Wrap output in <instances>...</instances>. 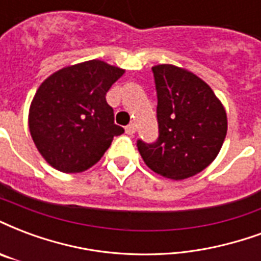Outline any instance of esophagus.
Listing matches in <instances>:
<instances>
[{"label": "esophagus", "instance_id": "1", "mask_svg": "<svg viewBox=\"0 0 261 261\" xmlns=\"http://www.w3.org/2000/svg\"><path fill=\"white\" fill-rule=\"evenodd\" d=\"M136 133V124H128L125 127V134H128V136H133Z\"/></svg>", "mask_w": 261, "mask_h": 261}]
</instances>
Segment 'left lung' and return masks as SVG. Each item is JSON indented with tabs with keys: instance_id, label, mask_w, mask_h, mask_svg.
I'll use <instances>...</instances> for the list:
<instances>
[{
	"instance_id": "8db88e82",
	"label": "left lung",
	"mask_w": 261,
	"mask_h": 261,
	"mask_svg": "<svg viewBox=\"0 0 261 261\" xmlns=\"http://www.w3.org/2000/svg\"><path fill=\"white\" fill-rule=\"evenodd\" d=\"M159 138L138 141L145 165L166 178L185 179L216 159L227 136V113L209 84L174 65L152 67Z\"/></svg>"
}]
</instances>
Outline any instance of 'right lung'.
I'll list each match as a JSON object with an SVG mask.
<instances>
[{
  "mask_svg": "<svg viewBox=\"0 0 261 261\" xmlns=\"http://www.w3.org/2000/svg\"><path fill=\"white\" fill-rule=\"evenodd\" d=\"M124 69L99 59L52 73L38 87L29 109V130L48 165L62 173H82L99 162L113 137L124 133L115 124L109 91Z\"/></svg>",
  "mask_w": 261,
  "mask_h": 261,
  "instance_id": "1",
  "label": "right lung"
}]
</instances>
